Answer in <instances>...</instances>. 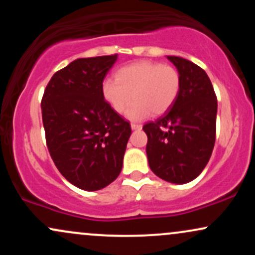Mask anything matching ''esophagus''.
Segmentation results:
<instances>
[{"label": "esophagus", "instance_id": "1", "mask_svg": "<svg viewBox=\"0 0 255 255\" xmlns=\"http://www.w3.org/2000/svg\"><path fill=\"white\" fill-rule=\"evenodd\" d=\"M130 127H131V129H133V130H140L142 128V126L137 125V124H131Z\"/></svg>", "mask_w": 255, "mask_h": 255}]
</instances>
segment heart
<instances>
[{"mask_svg": "<svg viewBox=\"0 0 255 255\" xmlns=\"http://www.w3.org/2000/svg\"><path fill=\"white\" fill-rule=\"evenodd\" d=\"M180 72L170 64L152 61L137 62L121 67L116 79L108 78L102 85V95L111 109L133 121H141L148 116L162 115L174 105L181 91Z\"/></svg>", "mask_w": 255, "mask_h": 255, "instance_id": "1", "label": "heart"}]
</instances>
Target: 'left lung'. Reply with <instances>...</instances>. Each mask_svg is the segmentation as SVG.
Wrapping results in <instances>:
<instances>
[{
	"instance_id": "obj_1",
	"label": "left lung",
	"mask_w": 255,
	"mask_h": 255,
	"mask_svg": "<svg viewBox=\"0 0 255 255\" xmlns=\"http://www.w3.org/2000/svg\"><path fill=\"white\" fill-rule=\"evenodd\" d=\"M168 60L180 72V95L170 109L142 129L151 170L162 180L182 184L198 177L211 157L217 97L203 68L182 57Z\"/></svg>"
}]
</instances>
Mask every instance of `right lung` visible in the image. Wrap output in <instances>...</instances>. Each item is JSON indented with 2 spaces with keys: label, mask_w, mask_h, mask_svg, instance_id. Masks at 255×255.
Returning <instances> with one entry per match:
<instances>
[{
  "label": "right lung",
  "mask_w": 255,
  "mask_h": 255,
  "mask_svg": "<svg viewBox=\"0 0 255 255\" xmlns=\"http://www.w3.org/2000/svg\"><path fill=\"white\" fill-rule=\"evenodd\" d=\"M118 55L78 58L55 73L42 98L46 146L62 176L84 191L115 181L131 134L102 95Z\"/></svg>",
  "instance_id": "add662e5"
}]
</instances>
